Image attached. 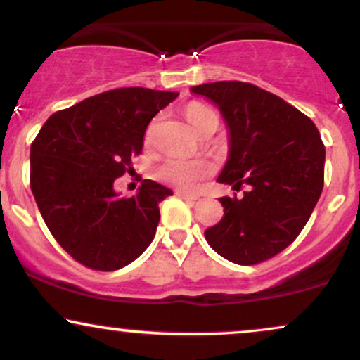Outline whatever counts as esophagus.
Instances as JSON below:
<instances>
[{
  "label": "esophagus",
  "mask_w": 360,
  "mask_h": 360,
  "mask_svg": "<svg viewBox=\"0 0 360 360\" xmlns=\"http://www.w3.org/2000/svg\"><path fill=\"white\" fill-rule=\"evenodd\" d=\"M176 194L179 198H183V199H189V201H196V199L199 198L198 194H193V193H188V191H177Z\"/></svg>",
  "instance_id": "1"
}]
</instances>
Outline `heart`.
<instances>
[{
    "label": "heart",
    "instance_id": "obj_1",
    "mask_svg": "<svg viewBox=\"0 0 360 360\" xmlns=\"http://www.w3.org/2000/svg\"><path fill=\"white\" fill-rule=\"evenodd\" d=\"M211 117H214V112L205 105L191 103L186 107V120L198 134L205 129ZM211 172H213V166L205 159L172 158L161 167L159 174L166 183L176 186V188L196 191Z\"/></svg>",
    "mask_w": 360,
    "mask_h": 360
}]
</instances>
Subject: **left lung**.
<instances>
[{
  "instance_id": "8db88e82",
  "label": "left lung",
  "mask_w": 360,
  "mask_h": 360,
  "mask_svg": "<svg viewBox=\"0 0 360 360\" xmlns=\"http://www.w3.org/2000/svg\"><path fill=\"white\" fill-rule=\"evenodd\" d=\"M219 109L228 131V159L218 183L243 198H219L221 221L205 231L216 253L236 265L275 257L309 221L323 188L326 147L309 117L283 98L245 84L191 86Z\"/></svg>"
}]
</instances>
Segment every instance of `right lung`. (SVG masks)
Returning a JSON list of instances; mask_svg holds the SVG:
<instances>
[{
  "label": "right lung",
  "instance_id": "1",
  "mask_svg": "<svg viewBox=\"0 0 360 360\" xmlns=\"http://www.w3.org/2000/svg\"><path fill=\"white\" fill-rule=\"evenodd\" d=\"M177 92L109 90L55 112L30 149V186L50 233L82 265L119 270L154 240L159 202L172 191L146 179L132 198L114 181L141 154L153 117Z\"/></svg>",
  "mask_w": 360,
  "mask_h": 360
}]
</instances>
